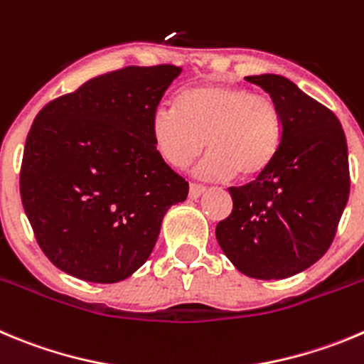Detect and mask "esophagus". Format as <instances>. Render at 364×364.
<instances>
[{
  "label": "esophagus",
  "instance_id": "obj_1",
  "mask_svg": "<svg viewBox=\"0 0 364 364\" xmlns=\"http://www.w3.org/2000/svg\"><path fill=\"white\" fill-rule=\"evenodd\" d=\"M205 193V188L204 186H200V184H191L189 186V198L196 200L198 196H202Z\"/></svg>",
  "mask_w": 364,
  "mask_h": 364
}]
</instances>
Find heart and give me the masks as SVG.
I'll use <instances>...</instances> for the list:
<instances>
[{
  "mask_svg": "<svg viewBox=\"0 0 364 364\" xmlns=\"http://www.w3.org/2000/svg\"><path fill=\"white\" fill-rule=\"evenodd\" d=\"M176 108L156 106L149 122L156 153L175 168L200 155L205 142L211 151L198 168L205 178L255 180L278 156L283 117L267 95L209 82L182 90Z\"/></svg>",
  "mask_w": 364,
  "mask_h": 364,
  "instance_id": "1",
  "label": "heart"
}]
</instances>
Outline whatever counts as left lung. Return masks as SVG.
Returning a JSON list of instances; mask_svg holds the SVG:
<instances>
[{
  "label": "left lung",
  "mask_w": 364,
  "mask_h": 364,
  "mask_svg": "<svg viewBox=\"0 0 364 364\" xmlns=\"http://www.w3.org/2000/svg\"><path fill=\"white\" fill-rule=\"evenodd\" d=\"M245 79L279 106L283 141L262 176L229 188L232 211L216 240L242 274L283 279L318 262L334 240L350 193L346 136L334 113L287 77Z\"/></svg>",
  "instance_id": "obj_1"
}]
</instances>
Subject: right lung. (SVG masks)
<instances>
[{"mask_svg":"<svg viewBox=\"0 0 364 364\" xmlns=\"http://www.w3.org/2000/svg\"><path fill=\"white\" fill-rule=\"evenodd\" d=\"M182 68L126 66L53 99L30 128L19 191L46 258L117 283L146 263L189 184L156 153L149 122Z\"/></svg>","mask_w":364,"mask_h":364,"instance_id":"right-lung-1","label":"right lung"}]
</instances>
